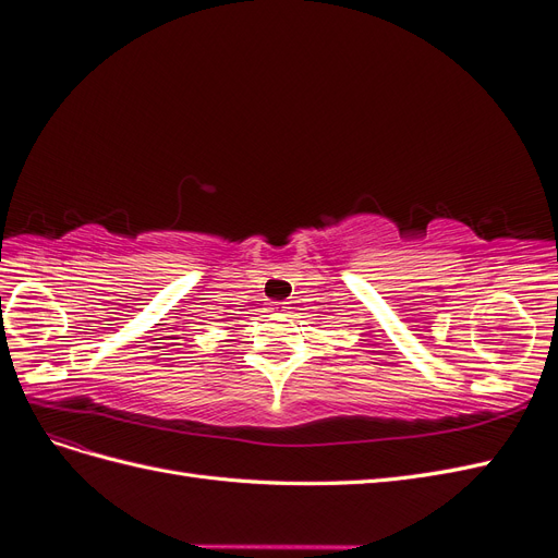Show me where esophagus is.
<instances>
[{
	"label": "esophagus",
	"instance_id": "obj_1",
	"mask_svg": "<svg viewBox=\"0 0 558 558\" xmlns=\"http://www.w3.org/2000/svg\"><path fill=\"white\" fill-rule=\"evenodd\" d=\"M286 310H289V307H286V302H272V305H269V312H272V314H281Z\"/></svg>",
	"mask_w": 558,
	"mask_h": 558
}]
</instances>
